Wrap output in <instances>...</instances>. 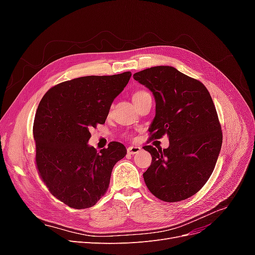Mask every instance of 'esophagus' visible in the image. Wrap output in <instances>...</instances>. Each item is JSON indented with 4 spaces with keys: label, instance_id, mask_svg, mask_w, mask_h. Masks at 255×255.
Returning a JSON list of instances; mask_svg holds the SVG:
<instances>
[{
    "label": "esophagus",
    "instance_id": "obj_1",
    "mask_svg": "<svg viewBox=\"0 0 255 255\" xmlns=\"http://www.w3.org/2000/svg\"><path fill=\"white\" fill-rule=\"evenodd\" d=\"M140 151H141V146H139V145H130L128 148V154H136Z\"/></svg>",
    "mask_w": 255,
    "mask_h": 255
}]
</instances>
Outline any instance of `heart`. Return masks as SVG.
<instances>
[{
	"label": "heart",
	"mask_w": 255,
	"mask_h": 255,
	"mask_svg": "<svg viewBox=\"0 0 255 255\" xmlns=\"http://www.w3.org/2000/svg\"><path fill=\"white\" fill-rule=\"evenodd\" d=\"M146 94H148V92H146V91H143V90L137 91V92H135L134 96H133V100H134V99H136V98H139V97H141V96H144V95H146Z\"/></svg>",
	"instance_id": "b5f03b06"
}]
</instances>
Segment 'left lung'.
<instances>
[{
    "instance_id": "obj_1",
    "label": "left lung",
    "mask_w": 255,
    "mask_h": 255,
    "mask_svg": "<svg viewBox=\"0 0 255 255\" xmlns=\"http://www.w3.org/2000/svg\"><path fill=\"white\" fill-rule=\"evenodd\" d=\"M134 79L156 102L150 140L169 137L167 149L143 146L152 156L144 183L161 201H182L204 186L219 156L222 132L212 97L201 82L170 66L144 69Z\"/></svg>"
}]
</instances>
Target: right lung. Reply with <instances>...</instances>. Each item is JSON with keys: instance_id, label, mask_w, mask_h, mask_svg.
<instances>
[{"instance_id": "1", "label": "right lung", "mask_w": 255, "mask_h": 255, "mask_svg": "<svg viewBox=\"0 0 255 255\" xmlns=\"http://www.w3.org/2000/svg\"><path fill=\"white\" fill-rule=\"evenodd\" d=\"M130 75L128 71L63 82L38 105L33 128L36 166L51 194L68 206H94L109 188L115 164L127 155L120 142L97 152L88 140L89 128L105 123Z\"/></svg>"}]
</instances>
